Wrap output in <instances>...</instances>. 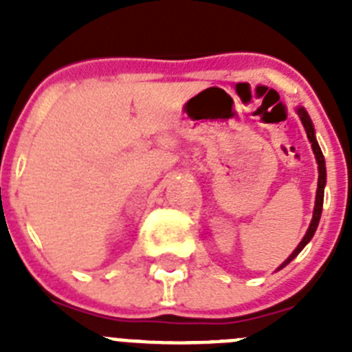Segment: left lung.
Returning <instances> with one entry per match:
<instances>
[{"label":"left lung","instance_id":"8db88e82","mask_svg":"<svg viewBox=\"0 0 352 352\" xmlns=\"http://www.w3.org/2000/svg\"><path fill=\"white\" fill-rule=\"evenodd\" d=\"M298 114H300L301 118V123H303L305 130H307V138H309V141L312 142V149H314V155H316L317 158V166H319V182H317V195H316V208H314V217H312V222H310V227L309 231H307V234H305V238L301 239L300 245L296 247V250L292 252L291 256L287 257V261H284L282 263V266L278 270H282L284 266H287L289 263H291L294 257L300 254L301 250H303V247L307 243H309L310 239H312L314 232H316L317 226H319V220H321V211H322V201H324V185H326V167H324V157H322V151L321 148H319V144H317L316 141V133H314V126H312V120H310L309 113L305 111L303 107L298 109Z\"/></svg>","mask_w":352,"mask_h":352}]
</instances>
